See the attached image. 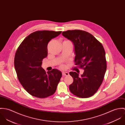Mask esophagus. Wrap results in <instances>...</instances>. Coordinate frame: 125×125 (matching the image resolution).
I'll return each instance as SVG.
<instances>
[{
  "label": "esophagus",
  "instance_id": "esophagus-1",
  "mask_svg": "<svg viewBox=\"0 0 125 125\" xmlns=\"http://www.w3.org/2000/svg\"><path fill=\"white\" fill-rule=\"evenodd\" d=\"M69 75V73L67 72H62V76H66Z\"/></svg>",
  "mask_w": 125,
  "mask_h": 125
}]
</instances>
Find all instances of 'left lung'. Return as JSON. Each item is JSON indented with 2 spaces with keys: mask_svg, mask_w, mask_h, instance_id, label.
<instances>
[{
  "mask_svg": "<svg viewBox=\"0 0 125 125\" xmlns=\"http://www.w3.org/2000/svg\"><path fill=\"white\" fill-rule=\"evenodd\" d=\"M62 35L74 44L75 65L84 70L81 77L76 72H69L73 79L69 90L78 97H91L102 84L106 70L104 48L92 34L84 31L68 30L63 31Z\"/></svg>",
  "mask_w": 125,
  "mask_h": 125,
  "instance_id": "obj_1",
  "label": "left lung"
}]
</instances>
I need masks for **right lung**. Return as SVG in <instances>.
<instances>
[{"label":"right lung","mask_w":125,"mask_h":125,"mask_svg":"<svg viewBox=\"0 0 125 125\" xmlns=\"http://www.w3.org/2000/svg\"><path fill=\"white\" fill-rule=\"evenodd\" d=\"M61 31H37L26 37L17 49L14 67L18 79L31 95L44 98L56 92L62 73L53 69L46 73L42 69V59L47 56V44Z\"/></svg>","instance_id":"add662e5"}]
</instances>
